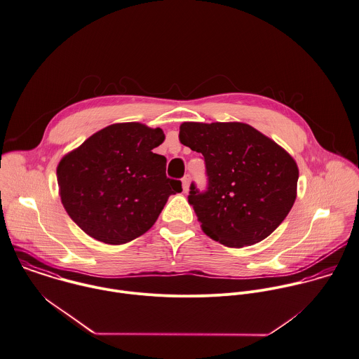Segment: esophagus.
<instances>
[{"label":"esophagus","mask_w":359,"mask_h":359,"mask_svg":"<svg viewBox=\"0 0 359 359\" xmlns=\"http://www.w3.org/2000/svg\"><path fill=\"white\" fill-rule=\"evenodd\" d=\"M190 180H191L190 175H186V176L182 179V184H183V191H184V193H187V191H189V187H190Z\"/></svg>","instance_id":"1"}]
</instances>
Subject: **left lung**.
Masks as SVG:
<instances>
[{"label": "left lung", "instance_id": "obj_1", "mask_svg": "<svg viewBox=\"0 0 359 359\" xmlns=\"http://www.w3.org/2000/svg\"><path fill=\"white\" fill-rule=\"evenodd\" d=\"M179 139L205 161L207 190L191 183L189 204L207 236L240 248L285 220L297 197L298 168L280 145L240 122H184Z\"/></svg>", "mask_w": 359, "mask_h": 359}]
</instances>
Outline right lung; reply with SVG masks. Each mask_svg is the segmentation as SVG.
Segmentation results:
<instances>
[{
  "label": "right lung",
  "instance_id": "right-lung-1",
  "mask_svg": "<svg viewBox=\"0 0 359 359\" xmlns=\"http://www.w3.org/2000/svg\"><path fill=\"white\" fill-rule=\"evenodd\" d=\"M162 129L115 123L65 155L57 177L73 222L90 237L118 245L140 237L155 223L182 182L166 177V158L152 152Z\"/></svg>",
  "mask_w": 359,
  "mask_h": 359
}]
</instances>
